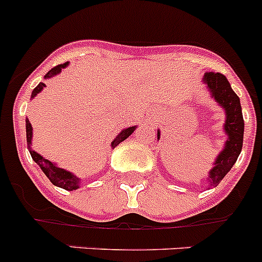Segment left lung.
I'll return each mask as SVG.
<instances>
[{
  "mask_svg": "<svg viewBox=\"0 0 262 262\" xmlns=\"http://www.w3.org/2000/svg\"><path fill=\"white\" fill-rule=\"evenodd\" d=\"M203 82L210 90V96L216 101L219 106L224 108L226 122L224 131L227 140L224 148L217 155L214 161V166L207 176L209 186H216L230 172L233 164L239 157L243 148V136H244V119H243L242 105L239 97L231 88L226 76L219 72H206ZM160 139V131H157V140Z\"/></svg>",
  "mask_w": 262,
  "mask_h": 262,
  "instance_id": "8db88e82",
  "label": "left lung"
}]
</instances>
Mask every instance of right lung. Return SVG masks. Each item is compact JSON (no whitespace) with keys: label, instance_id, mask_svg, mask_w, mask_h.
I'll return each mask as SVG.
<instances>
[{"label":"right lung","instance_id":"add662e5","mask_svg":"<svg viewBox=\"0 0 262 262\" xmlns=\"http://www.w3.org/2000/svg\"><path fill=\"white\" fill-rule=\"evenodd\" d=\"M66 67H68V61L64 62V64H59V66H56L55 68L51 69L47 75L45 76V78L47 80V78H51V77H53V76L59 75L60 72H61V69H64ZM45 86H46L45 82H39L38 86L32 90L31 98H34L35 96H38V94L40 93ZM135 128H136V126L122 129V131H120V134H118L117 138H115L114 140H113V143H111V148H115L118 144H119V143H122L123 140H126V139L128 138V136L134 133V131H135ZM26 139H27V145H29L30 155H31L32 160H34V161H35L39 166H40V169L43 170V173L47 176L48 180H50V181L52 182L55 186H59V187H61V189H66V190H69V191L76 190V189H78V187H80L81 180L77 177V176H75L73 173L68 172V170H66V169L59 168L56 164L52 163V161H50V160L45 159V157L40 156L38 152H35L34 149H32L31 148L32 127L27 118H26Z\"/></svg>","mask_w":262,"mask_h":262}]
</instances>
